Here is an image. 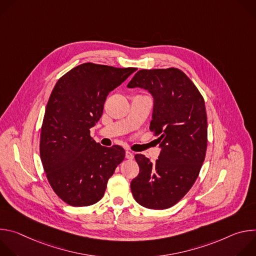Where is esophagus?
<instances>
[{"mask_svg":"<svg viewBox=\"0 0 256 256\" xmlns=\"http://www.w3.org/2000/svg\"><path fill=\"white\" fill-rule=\"evenodd\" d=\"M126 158L128 160H132L134 158V154L130 151H126Z\"/></svg>","mask_w":256,"mask_h":256,"instance_id":"1","label":"esophagus"}]
</instances>
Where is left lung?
<instances>
[{
  "label": "left lung",
  "instance_id": "obj_1",
  "mask_svg": "<svg viewBox=\"0 0 256 256\" xmlns=\"http://www.w3.org/2000/svg\"><path fill=\"white\" fill-rule=\"evenodd\" d=\"M128 88L153 97L150 130L160 155L155 163L136 154L138 175L130 182L134 198L151 210L171 208L196 182L206 157L208 122L204 101L190 79L178 68L140 70Z\"/></svg>",
  "mask_w": 256,
  "mask_h": 256
}]
</instances>
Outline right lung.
Masks as SVG:
<instances>
[{"mask_svg":"<svg viewBox=\"0 0 256 256\" xmlns=\"http://www.w3.org/2000/svg\"><path fill=\"white\" fill-rule=\"evenodd\" d=\"M136 68L91 62L72 68L56 84L44 114L40 158L54 192L72 206L99 202L126 156L120 146L103 147L90 136L109 92Z\"/></svg>","mask_w":256,"mask_h":256,"instance_id":"add662e5","label":"right lung"}]
</instances>
